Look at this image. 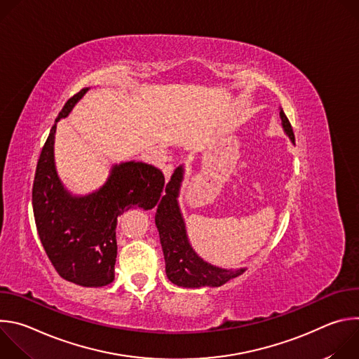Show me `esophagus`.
Masks as SVG:
<instances>
[{"instance_id":"esophagus-1","label":"esophagus","mask_w":359,"mask_h":359,"mask_svg":"<svg viewBox=\"0 0 359 359\" xmlns=\"http://www.w3.org/2000/svg\"><path fill=\"white\" fill-rule=\"evenodd\" d=\"M173 170H175V166L173 165H166L165 168H163V175H165V179H166V182L170 179V176L173 175Z\"/></svg>"}]
</instances>
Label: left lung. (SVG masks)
I'll use <instances>...</instances> for the list:
<instances>
[{"mask_svg": "<svg viewBox=\"0 0 359 359\" xmlns=\"http://www.w3.org/2000/svg\"><path fill=\"white\" fill-rule=\"evenodd\" d=\"M281 125L291 143L295 144L292 128L280 108ZM184 177V168L180 165L173 172L169 183L165 187V194L158 206L155 223L159 230L161 244L165 255L166 276L168 278L184 288H200V287H220L238 277L247 269H222L204 262L200 255L193 250L183 215L179 208L177 197L180 194L182 182Z\"/></svg>", "mask_w": 359, "mask_h": 359, "instance_id": "obj_1", "label": "left lung"}]
</instances>
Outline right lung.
<instances>
[{
  "instance_id": "obj_1",
  "label": "right lung",
  "mask_w": 359,
  "mask_h": 359,
  "mask_svg": "<svg viewBox=\"0 0 359 359\" xmlns=\"http://www.w3.org/2000/svg\"><path fill=\"white\" fill-rule=\"evenodd\" d=\"M89 88L74 95L60 112L67 118ZM57 123L42 147L32 186V208L39 240L58 274L82 287H104L115 278L118 217L132 208L150 210L158 204L163 173L143 162H121L107 182L85 196L61 182L54 156Z\"/></svg>"
}]
</instances>
